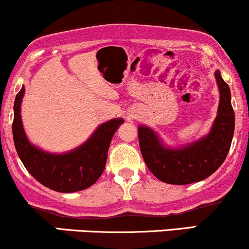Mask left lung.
Returning a JSON list of instances; mask_svg holds the SVG:
<instances>
[{"label":"left lung","instance_id":"obj_1","mask_svg":"<svg viewBox=\"0 0 249 249\" xmlns=\"http://www.w3.org/2000/svg\"><path fill=\"white\" fill-rule=\"evenodd\" d=\"M219 85L218 116L211 132L201 141L182 148H167L157 134L146 126L138 127L139 146L148 170L161 181L187 185L206 179L221 166L232 144L235 116L231 104V90L215 71Z\"/></svg>","mask_w":249,"mask_h":249}]
</instances>
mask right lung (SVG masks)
<instances>
[{"label": "right lung", "instance_id": "1", "mask_svg": "<svg viewBox=\"0 0 249 249\" xmlns=\"http://www.w3.org/2000/svg\"><path fill=\"white\" fill-rule=\"evenodd\" d=\"M22 87L14 104L13 137L19 159L28 172L45 187L62 193L85 190L95 184L105 168L107 151L113 134L123 119H112L97 128L81 147L65 154L43 152L28 142L21 119Z\"/></svg>", "mask_w": 249, "mask_h": 249}]
</instances>
